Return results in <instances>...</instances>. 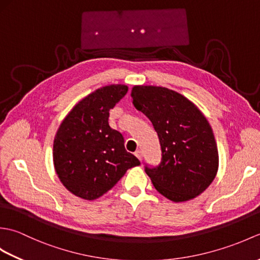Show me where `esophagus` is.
Masks as SVG:
<instances>
[{"mask_svg": "<svg viewBox=\"0 0 260 260\" xmlns=\"http://www.w3.org/2000/svg\"><path fill=\"white\" fill-rule=\"evenodd\" d=\"M135 155H136V157L140 159V161H142V158H143V153H142V151H136L135 152Z\"/></svg>", "mask_w": 260, "mask_h": 260, "instance_id": "esophagus-1", "label": "esophagus"}]
</instances>
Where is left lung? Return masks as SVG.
<instances>
[{"instance_id":"8db88e82","label":"left lung","mask_w":260,"mask_h":260,"mask_svg":"<svg viewBox=\"0 0 260 260\" xmlns=\"http://www.w3.org/2000/svg\"><path fill=\"white\" fill-rule=\"evenodd\" d=\"M131 96L158 135L162 161L145 168L154 187L169 200L184 202L212 183L219 168L217 142L206 116L181 93L165 87L134 86Z\"/></svg>"}]
</instances>
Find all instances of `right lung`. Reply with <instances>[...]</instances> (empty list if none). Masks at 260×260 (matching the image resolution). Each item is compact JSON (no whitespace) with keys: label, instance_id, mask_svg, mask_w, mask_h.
<instances>
[{"label":"right lung","instance_id":"1","mask_svg":"<svg viewBox=\"0 0 260 260\" xmlns=\"http://www.w3.org/2000/svg\"><path fill=\"white\" fill-rule=\"evenodd\" d=\"M128 87L109 85L82 98L60 124L53 141V165L66 189L95 200L141 162L125 150L124 137L109 126V110Z\"/></svg>","mask_w":260,"mask_h":260}]
</instances>
